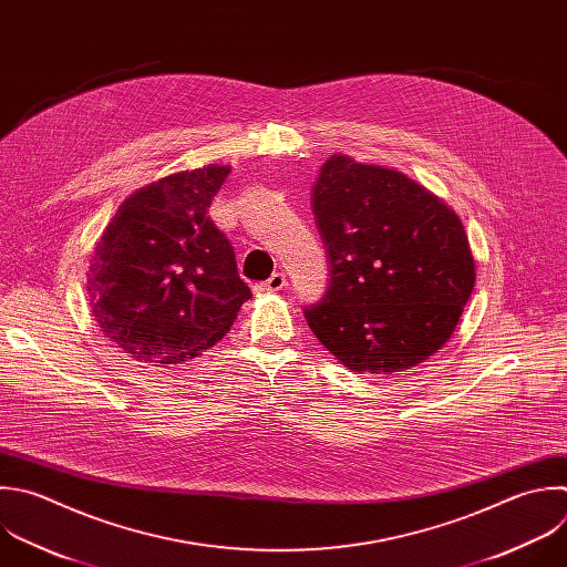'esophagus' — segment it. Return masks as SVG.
<instances>
[{
  "label": "esophagus",
  "instance_id": "34e87169",
  "mask_svg": "<svg viewBox=\"0 0 567 567\" xmlns=\"http://www.w3.org/2000/svg\"><path fill=\"white\" fill-rule=\"evenodd\" d=\"M286 286V275L284 272H272L266 281L255 284V292L264 295V292H279Z\"/></svg>",
  "mask_w": 567,
  "mask_h": 567
}]
</instances>
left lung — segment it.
<instances>
[{
    "mask_svg": "<svg viewBox=\"0 0 567 567\" xmlns=\"http://www.w3.org/2000/svg\"><path fill=\"white\" fill-rule=\"evenodd\" d=\"M328 288L303 310L352 372L394 374L434 354L474 288L461 219L403 173L332 155L312 188Z\"/></svg>",
    "mask_w": 567,
    "mask_h": 567,
    "instance_id": "1",
    "label": "left lung"
}]
</instances>
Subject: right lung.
<instances>
[{"label": "right lung", "instance_id": "obj_1", "mask_svg": "<svg viewBox=\"0 0 567 567\" xmlns=\"http://www.w3.org/2000/svg\"><path fill=\"white\" fill-rule=\"evenodd\" d=\"M228 166L182 171L135 190L106 226L89 270L102 332L128 357L182 363L215 346L252 297L208 208Z\"/></svg>", "mask_w": 567, "mask_h": 567}]
</instances>
